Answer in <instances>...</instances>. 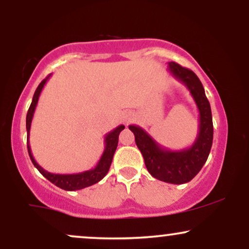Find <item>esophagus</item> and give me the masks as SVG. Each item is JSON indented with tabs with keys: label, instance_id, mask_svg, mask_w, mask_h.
Returning <instances> with one entry per match:
<instances>
[{
	"label": "esophagus",
	"instance_id": "1",
	"mask_svg": "<svg viewBox=\"0 0 249 249\" xmlns=\"http://www.w3.org/2000/svg\"><path fill=\"white\" fill-rule=\"evenodd\" d=\"M123 119H124V122L127 123V124L130 122H132L133 119H134L133 112H131V111H126V112L124 113V116H123Z\"/></svg>",
	"mask_w": 249,
	"mask_h": 249
}]
</instances>
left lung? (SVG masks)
I'll return each mask as SVG.
<instances>
[{
  "label": "left lung",
  "mask_w": 249,
  "mask_h": 249,
  "mask_svg": "<svg viewBox=\"0 0 249 249\" xmlns=\"http://www.w3.org/2000/svg\"><path fill=\"white\" fill-rule=\"evenodd\" d=\"M168 71L190 91L199 110L198 134L193 145L179 151L160 146L144 128L130 125L136 144L144 157L145 166L153 178L170 184H185L191 181L206 162L213 142L212 111L204 87L192 70L182 68L174 62L168 63Z\"/></svg>",
  "instance_id": "8db88e82"
}]
</instances>
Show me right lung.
Listing matches in <instances>:
<instances>
[{
	"label": "right lung",
	"mask_w": 249,
	"mask_h": 249,
	"mask_svg": "<svg viewBox=\"0 0 249 249\" xmlns=\"http://www.w3.org/2000/svg\"><path fill=\"white\" fill-rule=\"evenodd\" d=\"M50 76L51 75H49L47 78L43 79V81L39 83V85L36 89L35 93H34L33 102H31L29 110H28V113H27L28 152H29V157L31 161H33L34 166L39 171V173H41L43 177H45V178L49 180V181L53 182V185H56L57 187L62 188V190H65V191L82 190V188L89 187L91 186V185H95L96 182L101 181V180L107 176V173L108 172V168L111 166V162H112L113 154L116 152L117 145H118L119 133H121L122 130H124L125 126L124 125H119V126H117L115 130L110 131V132L105 134L104 152H103L101 159H99V161L97 162L96 166L91 168V170L84 171V172H81V173H72V174H56V173H50L48 172V171H45L44 168L41 167L38 164H37L35 158L33 157L30 144H29V136H30L31 122H33V117H34V113H35L37 103H38L39 95H41L43 88H44L45 83L48 82V79H49Z\"/></svg>",
	"instance_id": "obj_1"
}]
</instances>
